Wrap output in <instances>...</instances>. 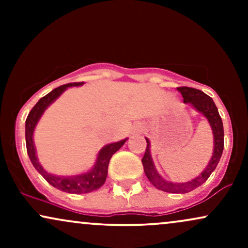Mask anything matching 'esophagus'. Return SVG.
<instances>
[{"label": "esophagus", "mask_w": 248, "mask_h": 248, "mask_svg": "<svg viewBox=\"0 0 248 248\" xmlns=\"http://www.w3.org/2000/svg\"><path fill=\"white\" fill-rule=\"evenodd\" d=\"M142 130H143V127L142 126H138L135 128V133H141Z\"/></svg>", "instance_id": "1"}]
</instances>
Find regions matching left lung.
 Segmentation results:
<instances>
[{
	"label": "left lung",
	"mask_w": 248,
	"mask_h": 248,
	"mask_svg": "<svg viewBox=\"0 0 248 248\" xmlns=\"http://www.w3.org/2000/svg\"><path fill=\"white\" fill-rule=\"evenodd\" d=\"M177 91L183 96L184 104H190L197 112L202 113L207 119L210 126H211L213 133V154L211 160L209 161L205 169L191 181L184 182V183L169 182L162 177L156 170L152 158V154H150V141L146 138L147 148L143 158H142V164H143L144 173H146L150 183L156 189L162 190L164 192L186 193L202 186L217 167L224 149V128L223 121H221L220 115L218 113V108L213 102L212 98H210L209 95L202 92V91L191 87H177Z\"/></svg>",
	"instance_id": "1"
}]
</instances>
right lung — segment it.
Returning a JSON list of instances; mask_svg holds the SVG:
<instances>
[{
    "label": "right lung",
    "mask_w": 248,
    "mask_h": 248,
    "mask_svg": "<svg viewBox=\"0 0 248 248\" xmlns=\"http://www.w3.org/2000/svg\"><path fill=\"white\" fill-rule=\"evenodd\" d=\"M82 84H84V82H70V84L62 85V86L52 90L50 93H47L46 95L43 96L42 99H39V101L37 102L32 109L30 110L29 115H28L27 118V121H25V142H27V152L32 166L35 167L37 171L45 178V181L49 182L51 186H55L56 189L62 190V191L64 192L77 193V195L92 192L104 186L107 177L108 163H109L110 157H112L113 154L118 152V150L124 146V142L127 141V139H124V140L106 144L105 147H102L100 152L98 153L95 163L94 166L92 167V169L88 170L87 172L80 173V175L57 176L47 172L46 170L42 167V164L39 163L38 157H37L36 155V148L35 143H33V132H35L37 124H38L39 119H41L43 113L45 112V109H46L56 99H58L67 87L81 86Z\"/></svg>",
    "instance_id": "add662e5"
}]
</instances>
